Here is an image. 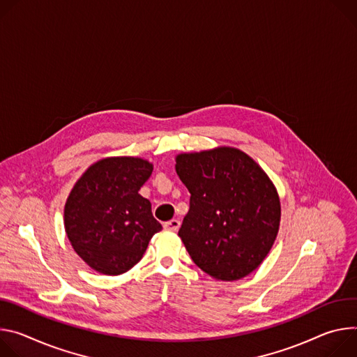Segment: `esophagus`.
<instances>
[{
    "mask_svg": "<svg viewBox=\"0 0 357 357\" xmlns=\"http://www.w3.org/2000/svg\"><path fill=\"white\" fill-rule=\"evenodd\" d=\"M180 220H177V218H173V220H170V221H167V222H165V228L166 229H169V231H177L178 228H180Z\"/></svg>",
    "mask_w": 357,
    "mask_h": 357,
    "instance_id": "obj_1",
    "label": "esophagus"
}]
</instances>
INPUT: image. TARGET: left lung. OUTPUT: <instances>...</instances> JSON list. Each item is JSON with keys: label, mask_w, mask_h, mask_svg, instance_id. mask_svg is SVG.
I'll list each match as a JSON object with an SVG mask.
<instances>
[{"label": "left lung", "mask_w": 357, "mask_h": 357, "mask_svg": "<svg viewBox=\"0 0 357 357\" xmlns=\"http://www.w3.org/2000/svg\"><path fill=\"white\" fill-rule=\"evenodd\" d=\"M176 172L190 191L178 235L194 264L220 281L251 273L280 229V197L268 176L238 149L180 154Z\"/></svg>", "instance_id": "obj_1"}]
</instances>
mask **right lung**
Here are the masks:
<instances>
[{
  "label": "right lung",
  "mask_w": 357,
  "mask_h": 357,
  "mask_svg": "<svg viewBox=\"0 0 357 357\" xmlns=\"http://www.w3.org/2000/svg\"><path fill=\"white\" fill-rule=\"evenodd\" d=\"M153 166L137 157H109L77 180L65 204V229L92 269L121 275L143 257L151 236L162 229L151 204L139 194Z\"/></svg>",
  "instance_id": "right-lung-1"
}]
</instances>
